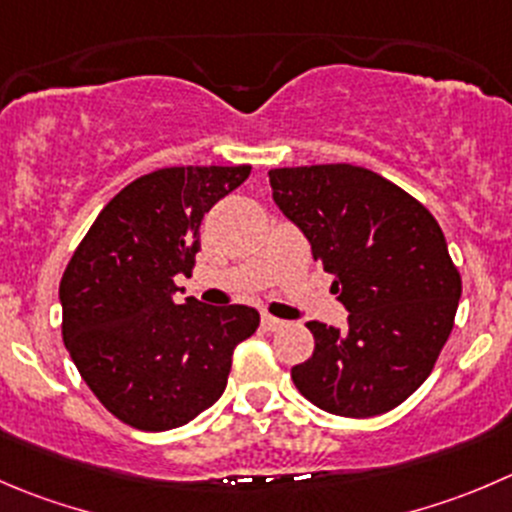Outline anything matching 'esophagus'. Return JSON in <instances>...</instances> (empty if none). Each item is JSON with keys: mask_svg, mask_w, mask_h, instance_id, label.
Masks as SVG:
<instances>
[{"mask_svg": "<svg viewBox=\"0 0 512 512\" xmlns=\"http://www.w3.org/2000/svg\"><path fill=\"white\" fill-rule=\"evenodd\" d=\"M262 327H265L267 332H277L285 327V322L277 320V317H272V315H262Z\"/></svg>", "mask_w": 512, "mask_h": 512, "instance_id": "1", "label": "esophagus"}]
</instances>
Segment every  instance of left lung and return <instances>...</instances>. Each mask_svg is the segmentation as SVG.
I'll use <instances>...</instances> for the list:
<instances>
[{"label": "left lung", "mask_w": 512, "mask_h": 512, "mask_svg": "<svg viewBox=\"0 0 512 512\" xmlns=\"http://www.w3.org/2000/svg\"><path fill=\"white\" fill-rule=\"evenodd\" d=\"M267 177L350 312L345 330L307 322L315 352L292 367L295 388L342 418L398 408L433 372L463 292L438 220L365 167H280Z\"/></svg>", "instance_id": "left-lung-1"}]
</instances>
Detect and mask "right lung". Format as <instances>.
I'll return each mask as SVG.
<instances>
[{"label":"right lung","instance_id":"right-lung-1","mask_svg":"<svg viewBox=\"0 0 512 512\" xmlns=\"http://www.w3.org/2000/svg\"><path fill=\"white\" fill-rule=\"evenodd\" d=\"M250 165L165 167L112 197L62 282V337L79 375L124 425L180 428L225 393L232 352L260 325L245 305L172 300L192 275L200 222L250 177Z\"/></svg>","mask_w":512,"mask_h":512}]
</instances>
